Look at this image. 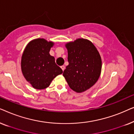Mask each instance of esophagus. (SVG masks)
I'll return each instance as SVG.
<instances>
[{
    "mask_svg": "<svg viewBox=\"0 0 134 134\" xmlns=\"http://www.w3.org/2000/svg\"><path fill=\"white\" fill-rule=\"evenodd\" d=\"M61 68H62V70H63V71H64V70H65V66H61Z\"/></svg>",
    "mask_w": 134,
    "mask_h": 134,
    "instance_id": "34e87169",
    "label": "esophagus"
}]
</instances>
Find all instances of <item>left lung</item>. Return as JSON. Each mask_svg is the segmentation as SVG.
<instances>
[{
	"mask_svg": "<svg viewBox=\"0 0 134 134\" xmlns=\"http://www.w3.org/2000/svg\"><path fill=\"white\" fill-rule=\"evenodd\" d=\"M69 65L63 71L69 87L82 93L96 83L101 72L99 53L88 40L80 38L66 44Z\"/></svg>",
	"mask_w": 134,
	"mask_h": 134,
	"instance_id": "8db88e82",
	"label": "left lung"
}]
</instances>
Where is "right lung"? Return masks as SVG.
<instances>
[{
  "instance_id": "right-lung-1",
  "label": "right lung",
  "mask_w": 134,
  "mask_h": 134,
  "mask_svg": "<svg viewBox=\"0 0 134 134\" xmlns=\"http://www.w3.org/2000/svg\"><path fill=\"white\" fill-rule=\"evenodd\" d=\"M54 43L43 38L31 41L22 56L21 69L29 83L35 89L48 87L52 80L63 72L56 65L55 58L49 54Z\"/></svg>"
}]
</instances>
